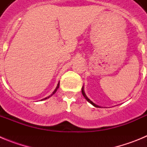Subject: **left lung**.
Masks as SVG:
<instances>
[{
  "mask_svg": "<svg viewBox=\"0 0 147 147\" xmlns=\"http://www.w3.org/2000/svg\"><path fill=\"white\" fill-rule=\"evenodd\" d=\"M82 95H83V96L85 97V99H86V100H87V101H88V102H90V103L91 104V105H93V106H94V107H97V105H95V104H94V103H93V102H91V101H90V99H89V98H88V97H87V96H86V95H85V92H84V90H83V88H82Z\"/></svg>",
  "mask_w": 147,
  "mask_h": 147,
  "instance_id": "8db88e82",
  "label": "left lung"
}]
</instances>
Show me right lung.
<instances>
[{"mask_svg": "<svg viewBox=\"0 0 147 147\" xmlns=\"http://www.w3.org/2000/svg\"><path fill=\"white\" fill-rule=\"evenodd\" d=\"M56 90H57V89H56ZM55 90H54V91H55Z\"/></svg>", "mask_w": 147, "mask_h": 147, "instance_id": "add662e5", "label": "right lung"}]
</instances>
